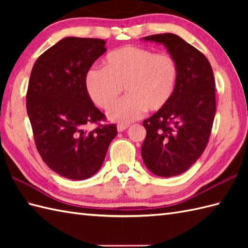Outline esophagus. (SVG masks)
Instances as JSON below:
<instances>
[{"mask_svg": "<svg viewBox=\"0 0 248 248\" xmlns=\"http://www.w3.org/2000/svg\"><path fill=\"white\" fill-rule=\"evenodd\" d=\"M130 127V124H117V130L118 132H123V131H124L127 128Z\"/></svg>", "mask_w": 248, "mask_h": 248, "instance_id": "obj_1", "label": "esophagus"}]
</instances>
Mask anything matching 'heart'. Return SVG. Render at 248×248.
I'll list each match as a JSON object with an SVG mask.
<instances>
[{
    "instance_id": "b5f03b06",
    "label": "heart",
    "mask_w": 248,
    "mask_h": 248,
    "mask_svg": "<svg viewBox=\"0 0 248 248\" xmlns=\"http://www.w3.org/2000/svg\"><path fill=\"white\" fill-rule=\"evenodd\" d=\"M179 78V66L168 53L135 46L116 49L107 55L103 69L91 68L84 84L93 102L108 109L117 101L123 87L128 96L114 107L108 117L131 123L145 113L156 112L170 103Z\"/></svg>"
}]
</instances>
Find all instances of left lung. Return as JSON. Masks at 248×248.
Listing matches in <instances>:
<instances>
[{
	"label": "left lung",
	"mask_w": 248,
	"mask_h": 248,
	"mask_svg": "<svg viewBox=\"0 0 248 248\" xmlns=\"http://www.w3.org/2000/svg\"><path fill=\"white\" fill-rule=\"evenodd\" d=\"M144 40L164 45L179 66L170 103L143 121L147 133L141 145L146 167L156 176L173 177L187 170L208 144L217 109L213 71L202 52L175 34Z\"/></svg>",
	"instance_id": "left-lung-1"
}]
</instances>
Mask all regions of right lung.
Wrapping results in <instances>:
<instances>
[{
  "mask_svg": "<svg viewBox=\"0 0 248 248\" xmlns=\"http://www.w3.org/2000/svg\"><path fill=\"white\" fill-rule=\"evenodd\" d=\"M104 46L102 39L66 37L44 52L31 72L26 110L36 148L52 170L71 180L94 175L117 135L116 124H101L107 117L84 84ZM89 123L97 127L85 131Z\"/></svg>",
  "mask_w": 248,
  "mask_h": 248,
  "instance_id": "obj_1",
  "label": "right lung"
}]
</instances>
